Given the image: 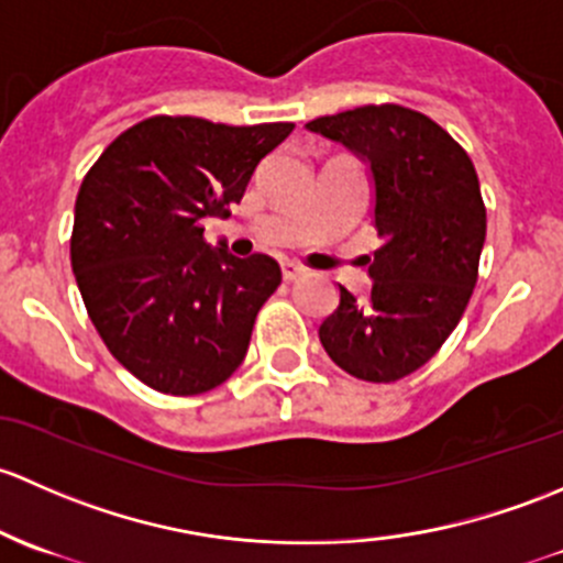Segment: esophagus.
<instances>
[{
	"label": "esophagus",
	"mask_w": 563,
	"mask_h": 563,
	"mask_svg": "<svg viewBox=\"0 0 563 563\" xmlns=\"http://www.w3.org/2000/svg\"><path fill=\"white\" fill-rule=\"evenodd\" d=\"M306 274V268L303 265H298V263H282V276H284V282H298L300 276Z\"/></svg>",
	"instance_id": "obj_1"
}]
</instances>
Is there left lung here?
<instances>
[{"instance_id":"8db88e82","label":"left lung","mask_w":563,"mask_h":563,"mask_svg":"<svg viewBox=\"0 0 563 563\" xmlns=\"http://www.w3.org/2000/svg\"><path fill=\"white\" fill-rule=\"evenodd\" d=\"M306 130L366 162L382 239L368 260V300L339 284L320 341L357 379H404L437 355L477 284L485 243L477 170L437 121L401 106L322 115Z\"/></svg>"}]
</instances>
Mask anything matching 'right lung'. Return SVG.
<instances>
[{"instance_id": "right-lung-1", "label": "right lung", "mask_w": 563, "mask_h": 563, "mask_svg": "<svg viewBox=\"0 0 563 563\" xmlns=\"http://www.w3.org/2000/svg\"><path fill=\"white\" fill-rule=\"evenodd\" d=\"M292 130L152 115L86 173L73 274L110 355L143 385L197 396L246 357L257 311L282 284L279 263L211 249L202 219L230 217L260 159Z\"/></svg>"}]
</instances>
